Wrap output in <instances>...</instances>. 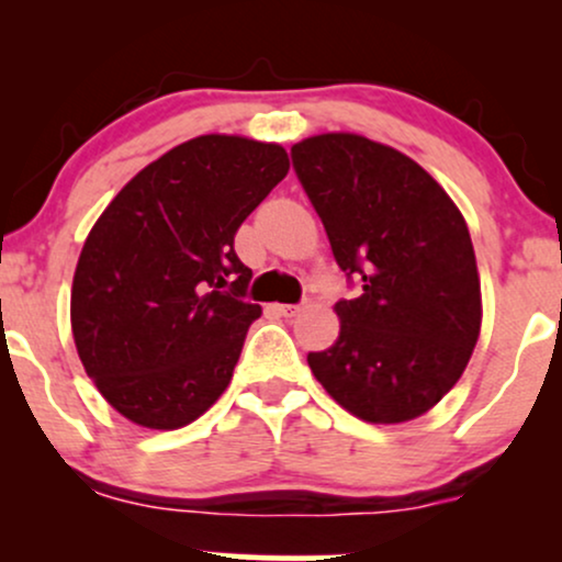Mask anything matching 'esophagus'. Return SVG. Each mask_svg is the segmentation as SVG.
I'll return each instance as SVG.
<instances>
[{"mask_svg": "<svg viewBox=\"0 0 562 562\" xmlns=\"http://www.w3.org/2000/svg\"><path fill=\"white\" fill-rule=\"evenodd\" d=\"M274 308L282 314V317H295V314L301 312V306H295V303H277Z\"/></svg>", "mask_w": 562, "mask_h": 562, "instance_id": "obj_1", "label": "esophagus"}]
</instances>
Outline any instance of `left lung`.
Listing matches in <instances>:
<instances>
[{
    "label": "left lung",
    "mask_w": 562,
    "mask_h": 562,
    "mask_svg": "<svg viewBox=\"0 0 562 562\" xmlns=\"http://www.w3.org/2000/svg\"><path fill=\"white\" fill-rule=\"evenodd\" d=\"M290 158L357 288L335 303L338 340L308 367L359 420H415L460 380L481 333L465 218L415 160L359 134L308 137Z\"/></svg>",
    "instance_id": "obj_1"
}]
</instances>
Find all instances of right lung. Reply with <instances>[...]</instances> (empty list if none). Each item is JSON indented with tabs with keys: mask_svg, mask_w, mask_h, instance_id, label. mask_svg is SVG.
<instances>
[{
	"mask_svg": "<svg viewBox=\"0 0 562 562\" xmlns=\"http://www.w3.org/2000/svg\"><path fill=\"white\" fill-rule=\"evenodd\" d=\"M288 169L280 145L205 134L145 166L97 218L70 325L83 370L126 420L182 428L229 385L261 317L235 235Z\"/></svg>",
	"mask_w": 562,
	"mask_h": 562,
	"instance_id": "add662e5",
	"label": "right lung"
}]
</instances>
